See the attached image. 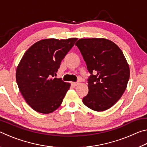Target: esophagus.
Segmentation results:
<instances>
[{"label": "esophagus", "instance_id": "1", "mask_svg": "<svg viewBox=\"0 0 147 147\" xmlns=\"http://www.w3.org/2000/svg\"><path fill=\"white\" fill-rule=\"evenodd\" d=\"M78 84V82H71V85L73 86H76Z\"/></svg>", "mask_w": 147, "mask_h": 147}]
</instances>
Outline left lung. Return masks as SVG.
<instances>
[{
  "label": "left lung",
  "mask_w": 147,
  "mask_h": 147,
  "mask_svg": "<svg viewBox=\"0 0 147 147\" xmlns=\"http://www.w3.org/2000/svg\"><path fill=\"white\" fill-rule=\"evenodd\" d=\"M75 45L91 74L89 92L83 103L96 111L110 108L121 98L130 78V68L123 52L113 42L104 38L80 39Z\"/></svg>",
  "instance_id": "8db88e82"
}]
</instances>
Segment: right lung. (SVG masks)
Segmentation results:
<instances>
[{"label":"right lung","instance_id":"1","mask_svg":"<svg viewBox=\"0 0 147 147\" xmlns=\"http://www.w3.org/2000/svg\"><path fill=\"white\" fill-rule=\"evenodd\" d=\"M77 39L39 41L27 50L20 61L17 84L26 103L35 111L50 113L61 105L71 84L54 76Z\"/></svg>","mask_w":147,"mask_h":147}]
</instances>
